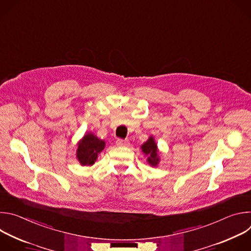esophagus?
Segmentation results:
<instances>
[{"instance_id":"34e87169","label":"esophagus","mask_w":251,"mask_h":251,"mask_svg":"<svg viewBox=\"0 0 251 251\" xmlns=\"http://www.w3.org/2000/svg\"><path fill=\"white\" fill-rule=\"evenodd\" d=\"M116 145L119 147H123V146H128L129 145V141L128 140H124V139H118L116 142Z\"/></svg>"}]
</instances>
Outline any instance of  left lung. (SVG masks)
<instances>
[{
    "label": "left lung",
    "mask_w": 251,
    "mask_h": 251,
    "mask_svg": "<svg viewBox=\"0 0 251 251\" xmlns=\"http://www.w3.org/2000/svg\"><path fill=\"white\" fill-rule=\"evenodd\" d=\"M142 151L145 153V155L148 156V163L152 166H157L159 163V157H158V150L157 145L154 141L153 137H150L149 140L144 143V145H142Z\"/></svg>",
    "instance_id": "obj_1"
}]
</instances>
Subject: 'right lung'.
<instances>
[{
  "label": "right lung",
  "instance_id": "1",
  "mask_svg": "<svg viewBox=\"0 0 251 251\" xmlns=\"http://www.w3.org/2000/svg\"><path fill=\"white\" fill-rule=\"evenodd\" d=\"M105 142L93 134H87L79 142L76 152L77 159L82 166L93 165L98 154L104 149Z\"/></svg>",
  "mask_w": 251,
  "mask_h": 251
}]
</instances>
